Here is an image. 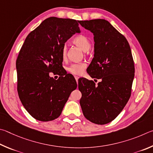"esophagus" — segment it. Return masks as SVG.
<instances>
[{
    "label": "esophagus",
    "instance_id": "34e87169",
    "mask_svg": "<svg viewBox=\"0 0 153 153\" xmlns=\"http://www.w3.org/2000/svg\"><path fill=\"white\" fill-rule=\"evenodd\" d=\"M74 78H75V79H76V82H78V79H79V77L77 76H74Z\"/></svg>",
    "mask_w": 153,
    "mask_h": 153
}]
</instances>
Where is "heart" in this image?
<instances>
[{
    "instance_id": "1",
    "label": "heart",
    "mask_w": 153,
    "mask_h": 153,
    "mask_svg": "<svg viewBox=\"0 0 153 153\" xmlns=\"http://www.w3.org/2000/svg\"><path fill=\"white\" fill-rule=\"evenodd\" d=\"M72 43L75 44L77 46L81 48L82 50L87 51L90 49L91 48V42L89 37L87 36H85V35H79L74 37L72 40ZM66 52H67V48L64 45L63 46L61 52V56L62 60H65L66 58ZM86 64L84 62H79V63H73L71 64L66 68V71H68L69 73L74 75H81L84 72L85 68H86Z\"/></svg>"
}]
</instances>
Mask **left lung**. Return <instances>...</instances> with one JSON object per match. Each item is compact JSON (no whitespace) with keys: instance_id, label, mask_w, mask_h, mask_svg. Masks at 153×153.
<instances>
[{"instance_id":"1","label":"left lung","mask_w":153,"mask_h":153,"mask_svg":"<svg viewBox=\"0 0 153 153\" xmlns=\"http://www.w3.org/2000/svg\"><path fill=\"white\" fill-rule=\"evenodd\" d=\"M94 35V58L87 69L93 81L79 80L80 100L86 118L96 124H106L116 118L130 97L134 63L127 39L105 19L79 21Z\"/></svg>"}]
</instances>
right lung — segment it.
Listing matches in <instances>:
<instances>
[{"label":"right lung","mask_w":153,"mask_h":153,"mask_svg":"<svg viewBox=\"0 0 153 153\" xmlns=\"http://www.w3.org/2000/svg\"><path fill=\"white\" fill-rule=\"evenodd\" d=\"M79 21L52 17L29 33L16 61L17 92L24 108L36 120L52 121L60 116L77 84L64 72L61 52L72 35L80 33ZM50 72L60 76L55 80Z\"/></svg>","instance_id":"right-lung-1"}]
</instances>
